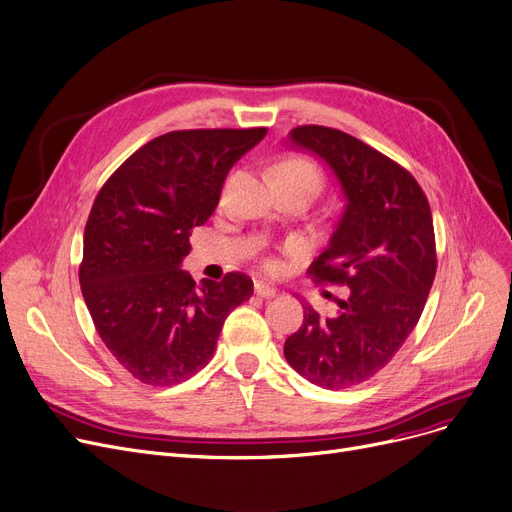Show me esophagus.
I'll return each mask as SVG.
<instances>
[{
	"label": "esophagus",
	"instance_id": "34e87169",
	"mask_svg": "<svg viewBox=\"0 0 512 512\" xmlns=\"http://www.w3.org/2000/svg\"><path fill=\"white\" fill-rule=\"evenodd\" d=\"M255 295L263 299H272L276 295V288L265 282H255Z\"/></svg>",
	"mask_w": 512,
	"mask_h": 512
}]
</instances>
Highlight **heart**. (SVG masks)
I'll return each mask as SVG.
<instances>
[{
	"instance_id": "b5f03b06",
	"label": "heart",
	"mask_w": 512,
	"mask_h": 512,
	"mask_svg": "<svg viewBox=\"0 0 512 512\" xmlns=\"http://www.w3.org/2000/svg\"><path fill=\"white\" fill-rule=\"evenodd\" d=\"M295 177V180H307L318 188L320 171L318 167L303 157H284L274 165V177Z\"/></svg>"
}]
</instances>
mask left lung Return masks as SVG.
<instances>
[{
    "mask_svg": "<svg viewBox=\"0 0 512 512\" xmlns=\"http://www.w3.org/2000/svg\"><path fill=\"white\" fill-rule=\"evenodd\" d=\"M291 142L316 152L341 182L345 209L307 274L349 286V297L332 318L305 305L284 358L309 383L347 389L391 362L425 309L437 272L431 207L408 169L345 131L299 125Z\"/></svg>",
    "mask_w": 512,
    "mask_h": 512,
    "instance_id": "8db88e82",
    "label": "left lung"
}]
</instances>
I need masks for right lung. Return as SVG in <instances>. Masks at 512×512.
I'll list each match as a JSON object with an SVG mask.
<instances>
[{
	"mask_svg": "<svg viewBox=\"0 0 512 512\" xmlns=\"http://www.w3.org/2000/svg\"><path fill=\"white\" fill-rule=\"evenodd\" d=\"M268 129H182L138 148L106 180L83 234L79 282L115 360L144 385H177L213 358L247 274L196 284L180 268L190 230L213 215L232 165Z\"/></svg>",
	"mask_w": 512,
	"mask_h": 512,
	"instance_id": "obj_1",
	"label": "right lung"
}]
</instances>
